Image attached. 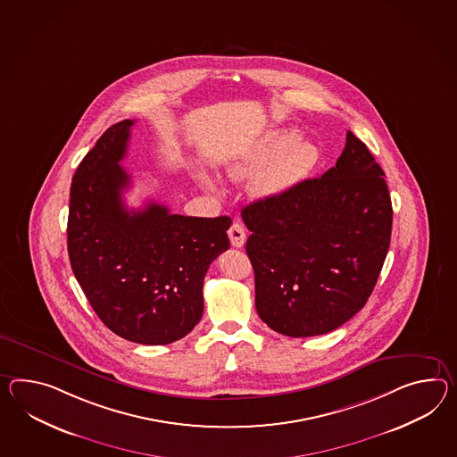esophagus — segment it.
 Returning a JSON list of instances; mask_svg holds the SVG:
<instances>
[{"instance_id": "34e87169", "label": "esophagus", "mask_w": 457, "mask_h": 457, "mask_svg": "<svg viewBox=\"0 0 457 457\" xmlns=\"http://www.w3.org/2000/svg\"><path fill=\"white\" fill-rule=\"evenodd\" d=\"M228 236H229V241H231V245H233L234 247H243V245H245V231L241 224H231V228H229V231H228Z\"/></svg>"}]
</instances>
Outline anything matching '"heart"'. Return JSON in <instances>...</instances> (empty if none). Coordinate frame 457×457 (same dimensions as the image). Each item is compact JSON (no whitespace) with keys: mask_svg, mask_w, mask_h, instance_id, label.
Listing matches in <instances>:
<instances>
[{"mask_svg":"<svg viewBox=\"0 0 457 457\" xmlns=\"http://www.w3.org/2000/svg\"><path fill=\"white\" fill-rule=\"evenodd\" d=\"M299 137L295 129L269 130L229 168V175L245 179L261 169L254 179V191L259 196L274 198L287 193L301 185L320 160L317 145ZM198 179L206 188H216L208 175L200 173Z\"/></svg>","mask_w":457,"mask_h":457,"instance_id":"heart-1","label":"heart"}]
</instances>
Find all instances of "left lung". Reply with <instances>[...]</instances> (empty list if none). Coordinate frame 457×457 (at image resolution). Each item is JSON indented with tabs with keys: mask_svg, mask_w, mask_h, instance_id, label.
<instances>
[{
	"mask_svg": "<svg viewBox=\"0 0 457 457\" xmlns=\"http://www.w3.org/2000/svg\"><path fill=\"white\" fill-rule=\"evenodd\" d=\"M262 322L287 337L332 332L361 311L388 254L393 223L385 173L346 132L335 167L241 212Z\"/></svg>",
	"mask_w": 457,
	"mask_h": 457,
	"instance_id": "8db88e82",
	"label": "left lung"
}]
</instances>
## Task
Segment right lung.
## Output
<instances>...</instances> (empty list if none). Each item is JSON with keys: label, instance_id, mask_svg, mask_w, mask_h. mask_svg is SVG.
<instances>
[{"label": "right lung", "instance_id": "obj_1", "mask_svg": "<svg viewBox=\"0 0 457 457\" xmlns=\"http://www.w3.org/2000/svg\"><path fill=\"white\" fill-rule=\"evenodd\" d=\"M132 125H112L79 163L67 251L79 286L105 327L135 344L167 345L200 322L203 280L229 249L231 218L171 214L158 203L129 212L122 195L130 175L119 163Z\"/></svg>", "mask_w": 457, "mask_h": 457}]
</instances>
